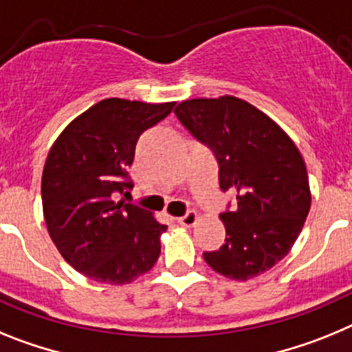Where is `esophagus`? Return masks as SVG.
<instances>
[{"instance_id":"34e87169","label":"esophagus","mask_w":352,"mask_h":352,"mask_svg":"<svg viewBox=\"0 0 352 352\" xmlns=\"http://www.w3.org/2000/svg\"><path fill=\"white\" fill-rule=\"evenodd\" d=\"M197 219H198V214L195 212V210H189V212H186L184 216L177 218V221H179V225H182V227H193L195 223H197Z\"/></svg>"}]
</instances>
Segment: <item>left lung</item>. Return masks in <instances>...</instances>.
<instances>
[{"label":"left lung","instance_id":"obj_1","mask_svg":"<svg viewBox=\"0 0 352 352\" xmlns=\"http://www.w3.org/2000/svg\"><path fill=\"white\" fill-rule=\"evenodd\" d=\"M175 115L218 159L219 188L237 206L219 214L227 237L204 261L223 276L246 282L290 252L311 204L305 161L285 131L232 96L182 100Z\"/></svg>","mask_w":352,"mask_h":352}]
</instances>
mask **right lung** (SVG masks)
Returning a JSON list of instances; mask_svg holds the SVG:
<instances>
[{
	"instance_id": "add662e5",
	"label": "right lung",
	"mask_w": 352,
	"mask_h": 352,
	"mask_svg": "<svg viewBox=\"0 0 352 352\" xmlns=\"http://www.w3.org/2000/svg\"><path fill=\"white\" fill-rule=\"evenodd\" d=\"M175 102L104 99L67 125L42 173V207L54 246L76 271L122 285L146 273L161 253L166 225L118 195L133 189L127 168L146 129Z\"/></svg>"
}]
</instances>
